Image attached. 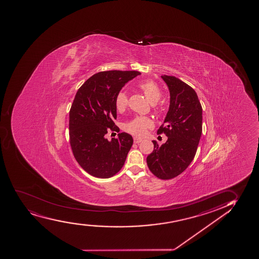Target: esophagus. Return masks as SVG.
I'll use <instances>...</instances> for the list:
<instances>
[{"label": "esophagus", "mask_w": 259, "mask_h": 259, "mask_svg": "<svg viewBox=\"0 0 259 259\" xmlns=\"http://www.w3.org/2000/svg\"><path fill=\"white\" fill-rule=\"evenodd\" d=\"M142 142V140L141 139H139V138H137V137H134V143H136V144H139V143Z\"/></svg>", "instance_id": "1"}]
</instances>
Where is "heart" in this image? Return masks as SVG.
I'll return each instance as SVG.
<instances>
[{
  "instance_id": "1",
  "label": "heart",
  "mask_w": 259,
  "mask_h": 259,
  "mask_svg": "<svg viewBox=\"0 0 259 259\" xmlns=\"http://www.w3.org/2000/svg\"><path fill=\"white\" fill-rule=\"evenodd\" d=\"M149 103L155 104L161 98V92L156 83L152 80L143 81L138 85ZM116 110L123 111L128 105V96L124 92H119L115 99ZM150 119L145 116H137L124 125V130L130 134L136 137H142L147 131L152 127Z\"/></svg>"
}]
</instances>
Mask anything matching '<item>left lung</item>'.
Wrapping results in <instances>:
<instances>
[{"label": "left lung", "instance_id": "8db88e82", "mask_svg": "<svg viewBox=\"0 0 259 259\" xmlns=\"http://www.w3.org/2000/svg\"><path fill=\"white\" fill-rule=\"evenodd\" d=\"M161 77L169 89L170 105L157 134L166 135L167 140L161 146L153 141L147 164L157 178L170 180L187 169L195 156L202 133V107L188 83L174 76Z\"/></svg>", "mask_w": 259, "mask_h": 259}]
</instances>
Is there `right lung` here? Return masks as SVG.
I'll list each match as a JSON object with an SVG mask.
<instances>
[{
    "label": "right lung",
    "instance_id": "add662e5",
    "mask_svg": "<svg viewBox=\"0 0 259 259\" xmlns=\"http://www.w3.org/2000/svg\"><path fill=\"white\" fill-rule=\"evenodd\" d=\"M137 71H100L77 90L69 112L71 151L85 172L98 178H110L122 168L133 138L125 132L106 139L109 131H119L115 104L125 83L140 75Z\"/></svg>",
    "mask_w": 259,
    "mask_h": 259
}]
</instances>
